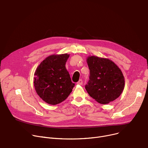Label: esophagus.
<instances>
[{
	"label": "esophagus",
	"mask_w": 148,
	"mask_h": 148,
	"mask_svg": "<svg viewBox=\"0 0 148 148\" xmlns=\"http://www.w3.org/2000/svg\"><path fill=\"white\" fill-rule=\"evenodd\" d=\"M78 85H82L83 84V80L82 79H79V81L77 83Z\"/></svg>",
	"instance_id": "1"
}]
</instances>
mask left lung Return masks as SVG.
I'll return each instance as SVG.
<instances>
[{"label": "left lung", "instance_id": "obj_1", "mask_svg": "<svg viewBox=\"0 0 148 148\" xmlns=\"http://www.w3.org/2000/svg\"><path fill=\"white\" fill-rule=\"evenodd\" d=\"M90 80L85 88L98 103L109 104L117 99L125 88V78L119 66L109 58L88 56Z\"/></svg>", "mask_w": 148, "mask_h": 148}]
</instances>
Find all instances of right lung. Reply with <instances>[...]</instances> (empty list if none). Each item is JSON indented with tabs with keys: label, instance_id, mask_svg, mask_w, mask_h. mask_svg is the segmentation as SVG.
<instances>
[{
	"label": "right lung",
	"instance_id": "add662e5",
	"mask_svg": "<svg viewBox=\"0 0 148 148\" xmlns=\"http://www.w3.org/2000/svg\"><path fill=\"white\" fill-rule=\"evenodd\" d=\"M68 53L53 54L40 64L34 73L37 95L49 104L56 105L69 97L75 86L65 68Z\"/></svg>",
	"mask_w": 148,
	"mask_h": 148
}]
</instances>
